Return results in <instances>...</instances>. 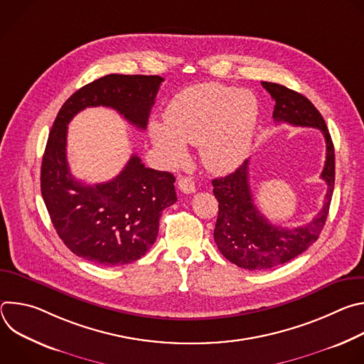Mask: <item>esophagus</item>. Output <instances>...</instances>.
Masks as SVG:
<instances>
[{
  "label": "esophagus",
  "mask_w": 364,
  "mask_h": 364,
  "mask_svg": "<svg viewBox=\"0 0 364 364\" xmlns=\"http://www.w3.org/2000/svg\"><path fill=\"white\" fill-rule=\"evenodd\" d=\"M178 188L180 191L186 193V194H191L196 191V184L190 177H178Z\"/></svg>",
  "instance_id": "esophagus-1"
}]
</instances>
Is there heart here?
Returning a JSON list of instances; mask_svg holds the SVG:
<instances>
[{
  "label": "heart",
  "mask_w": 364,
  "mask_h": 364,
  "mask_svg": "<svg viewBox=\"0 0 364 364\" xmlns=\"http://www.w3.org/2000/svg\"><path fill=\"white\" fill-rule=\"evenodd\" d=\"M257 119L259 102L252 92L203 83L176 95L166 122H151L149 136L170 166L186 159L190 144L198 145L207 170L226 173L246 159Z\"/></svg>",
  "instance_id": "1"
}]
</instances>
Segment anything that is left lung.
I'll list each match as a JSON object with an SVG mask.
<instances>
[{
    "instance_id": "8db88e82",
    "label": "left lung",
    "mask_w": 364,
    "mask_h": 364,
    "mask_svg": "<svg viewBox=\"0 0 364 364\" xmlns=\"http://www.w3.org/2000/svg\"><path fill=\"white\" fill-rule=\"evenodd\" d=\"M262 86L275 100L272 117L277 124L311 127L323 132L327 154L321 178L327 183V193L323 209L309 223L282 228L271 223L253 203L249 186V160L235 173L215 178L212 181L213 193L219 201L215 242L228 261L249 271L287 264L318 239L328 216L336 178L334 145L318 109L304 95L282 85L262 82Z\"/></svg>"
}]
</instances>
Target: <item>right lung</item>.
I'll return each instance as SVG.
<instances>
[{"label":"right lung","mask_w":364,"mask_h":364,"mask_svg":"<svg viewBox=\"0 0 364 364\" xmlns=\"http://www.w3.org/2000/svg\"><path fill=\"white\" fill-rule=\"evenodd\" d=\"M163 80L115 73L96 79L63 103L48 134L40 177L43 200L63 243L95 265H127L145 255L157 239L163 210L177 201L176 178L146 168L134 154L114 180L83 184L68 164V125L85 108L107 107L145 129Z\"/></svg>","instance_id":"1"}]
</instances>
